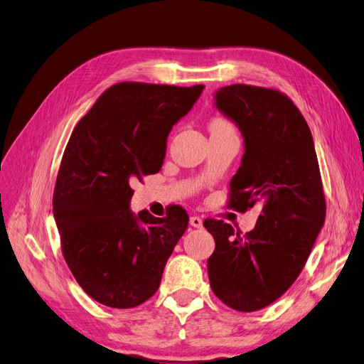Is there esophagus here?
Returning <instances> with one entry per match:
<instances>
[{
  "label": "esophagus",
  "mask_w": 364,
  "mask_h": 364,
  "mask_svg": "<svg viewBox=\"0 0 364 364\" xmlns=\"http://www.w3.org/2000/svg\"><path fill=\"white\" fill-rule=\"evenodd\" d=\"M190 225L193 228H202L203 226V220L200 217L193 215V217H190Z\"/></svg>",
  "instance_id": "34e87169"
}]
</instances>
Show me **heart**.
<instances>
[{"label":"heart","mask_w":364,"mask_h":364,"mask_svg":"<svg viewBox=\"0 0 364 364\" xmlns=\"http://www.w3.org/2000/svg\"><path fill=\"white\" fill-rule=\"evenodd\" d=\"M229 123L222 118H214L211 123H209V127H220V126H228Z\"/></svg>","instance_id":"1"}]
</instances>
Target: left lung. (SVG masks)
I'll return each instance as SVG.
<instances>
[{
    "instance_id": "left-lung-1",
    "label": "left lung",
    "mask_w": 364,
    "mask_h": 364,
    "mask_svg": "<svg viewBox=\"0 0 364 364\" xmlns=\"http://www.w3.org/2000/svg\"><path fill=\"white\" fill-rule=\"evenodd\" d=\"M214 100L245 138L229 208L247 211L261 202L262 209L245 235L223 220H205L215 240L208 277L220 301L250 313L277 301L299 277L325 222V196L311 130L287 95L230 85Z\"/></svg>"
}]
</instances>
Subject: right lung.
<instances>
[{"label": "right lung", "mask_w": 364, "mask_h": 364, "mask_svg": "<svg viewBox=\"0 0 364 364\" xmlns=\"http://www.w3.org/2000/svg\"><path fill=\"white\" fill-rule=\"evenodd\" d=\"M203 85L117 83L98 97L65 149L53 214L65 261L92 299L112 308L141 305L156 293L165 262L188 226L130 211L132 181L161 170L173 126L191 111Z\"/></svg>", "instance_id": "right-lung-1"}]
</instances>
